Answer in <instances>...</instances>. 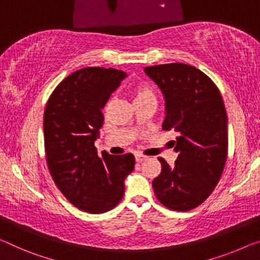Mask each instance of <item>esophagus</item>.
<instances>
[{
	"mask_svg": "<svg viewBox=\"0 0 260 260\" xmlns=\"http://www.w3.org/2000/svg\"><path fill=\"white\" fill-rule=\"evenodd\" d=\"M146 158H147L146 155H143V154H141V153L135 154V159H136V161H137V162H142V161L145 160Z\"/></svg>",
	"mask_w": 260,
	"mask_h": 260,
	"instance_id": "1",
	"label": "esophagus"
}]
</instances>
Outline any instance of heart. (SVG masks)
Masks as SVG:
<instances>
[{"label":"heart","mask_w":260,"mask_h":260,"mask_svg":"<svg viewBox=\"0 0 260 260\" xmlns=\"http://www.w3.org/2000/svg\"><path fill=\"white\" fill-rule=\"evenodd\" d=\"M131 93H133L135 103L139 101H144V100H149V99L155 100V94L152 86H150L149 83L146 82L136 83V85L133 87Z\"/></svg>","instance_id":"b5f03b06"}]
</instances>
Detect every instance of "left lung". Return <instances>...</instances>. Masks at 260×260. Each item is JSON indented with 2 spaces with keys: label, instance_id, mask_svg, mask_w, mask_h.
I'll list each match as a JSON object with an SVG mask.
<instances>
[{
  "label": "left lung",
  "instance_id": "left-lung-1",
  "mask_svg": "<svg viewBox=\"0 0 260 260\" xmlns=\"http://www.w3.org/2000/svg\"><path fill=\"white\" fill-rule=\"evenodd\" d=\"M166 100L162 129L179 136L178 159L170 166L164 158L152 186L166 208H197L213 193L228 157V119L221 93L208 75L182 62L145 67Z\"/></svg>",
  "mask_w": 260,
  "mask_h": 260
}]
</instances>
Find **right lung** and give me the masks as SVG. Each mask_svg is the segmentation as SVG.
Here are the masks:
<instances>
[{
  "instance_id": "1",
  "label": "right lung",
  "mask_w": 260,
  "mask_h": 260,
  "mask_svg": "<svg viewBox=\"0 0 260 260\" xmlns=\"http://www.w3.org/2000/svg\"><path fill=\"white\" fill-rule=\"evenodd\" d=\"M126 73L86 67L52 91L44 111L47 167L55 186L78 209L101 214L124 195V179L134 171L131 153L99 155L94 146L103 124L102 109Z\"/></svg>"
}]
</instances>
